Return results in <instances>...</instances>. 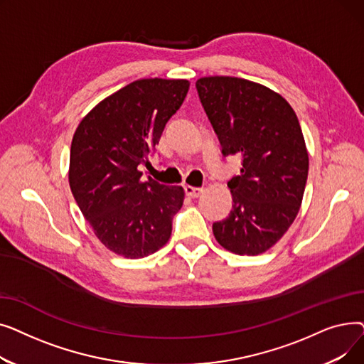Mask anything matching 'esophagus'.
<instances>
[{
	"label": "esophagus",
	"mask_w": 364,
	"mask_h": 364,
	"mask_svg": "<svg viewBox=\"0 0 364 364\" xmlns=\"http://www.w3.org/2000/svg\"><path fill=\"white\" fill-rule=\"evenodd\" d=\"M184 192H186V195H187L188 198H192V199H195V198H199V196L202 195V192H203V190H202V188H199V187H192V186H186V187H184Z\"/></svg>",
	"instance_id": "1"
}]
</instances>
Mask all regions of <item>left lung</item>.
<instances>
[{
	"instance_id": "left-lung-1",
	"label": "left lung",
	"mask_w": 364,
	"mask_h": 364,
	"mask_svg": "<svg viewBox=\"0 0 364 364\" xmlns=\"http://www.w3.org/2000/svg\"><path fill=\"white\" fill-rule=\"evenodd\" d=\"M199 100L224 156L239 155L240 176L230 187L232 211L213 224L224 250L265 252L294 223L309 176V153L299 121L280 94L235 76L196 81Z\"/></svg>"
}]
</instances>
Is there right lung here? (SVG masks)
Here are the masks:
<instances>
[{
	"label": "right lung",
	"instance_id": "1",
	"mask_svg": "<svg viewBox=\"0 0 364 364\" xmlns=\"http://www.w3.org/2000/svg\"><path fill=\"white\" fill-rule=\"evenodd\" d=\"M188 85L186 80L134 81L95 106L73 134L72 195L94 235L114 254L143 258L171 236L184 190L141 180L139 166L147 164Z\"/></svg>",
	"mask_w": 364,
	"mask_h": 364
}]
</instances>
